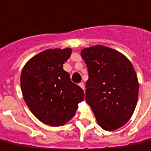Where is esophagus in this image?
<instances>
[{
  "instance_id": "obj_1",
  "label": "esophagus",
  "mask_w": 151,
  "mask_h": 151,
  "mask_svg": "<svg viewBox=\"0 0 151 151\" xmlns=\"http://www.w3.org/2000/svg\"><path fill=\"white\" fill-rule=\"evenodd\" d=\"M79 86L81 87L82 90H85V85H84V83H82V82H81V83H79Z\"/></svg>"
}]
</instances>
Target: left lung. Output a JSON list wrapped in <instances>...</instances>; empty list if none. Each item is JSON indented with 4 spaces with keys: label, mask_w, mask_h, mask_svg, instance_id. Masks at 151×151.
<instances>
[{
    "label": "left lung",
    "mask_w": 151,
    "mask_h": 151,
    "mask_svg": "<svg viewBox=\"0 0 151 151\" xmlns=\"http://www.w3.org/2000/svg\"><path fill=\"white\" fill-rule=\"evenodd\" d=\"M81 56L89 73L86 101L97 122L107 131L120 128L131 118L138 101L139 85L131 62L100 45L85 48Z\"/></svg>",
    "instance_id": "obj_1"
}]
</instances>
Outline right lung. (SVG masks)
Masks as SVG:
<instances>
[{
    "instance_id": "1",
    "label": "right lung",
    "mask_w": 151,
    "mask_h": 151,
    "mask_svg": "<svg viewBox=\"0 0 151 151\" xmlns=\"http://www.w3.org/2000/svg\"><path fill=\"white\" fill-rule=\"evenodd\" d=\"M72 49H49L24 65L21 75L23 98L38 120L61 127L73 118L78 103L84 100L81 87L71 81L63 64Z\"/></svg>"
}]
</instances>
